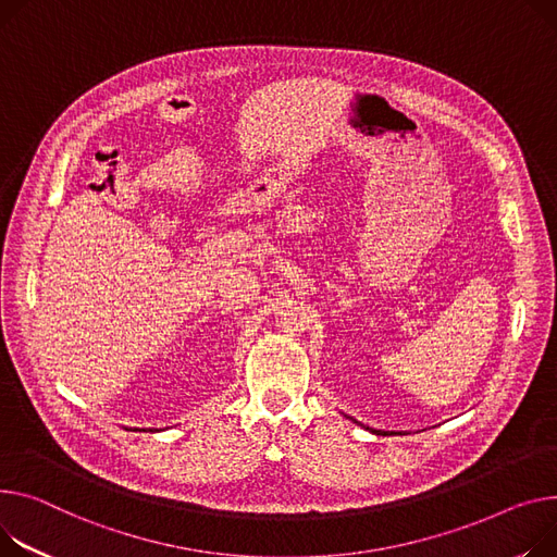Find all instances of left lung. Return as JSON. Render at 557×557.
Returning <instances> with one entry per match:
<instances>
[{
    "instance_id": "1",
    "label": "left lung",
    "mask_w": 557,
    "mask_h": 557,
    "mask_svg": "<svg viewBox=\"0 0 557 557\" xmlns=\"http://www.w3.org/2000/svg\"><path fill=\"white\" fill-rule=\"evenodd\" d=\"M351 421H354V419H351ZM356 423H358V421H356ZM367 430H369V428H367ZM372 432H376V434H381V430H372Z\"/></svg>"
}]
</instances>
